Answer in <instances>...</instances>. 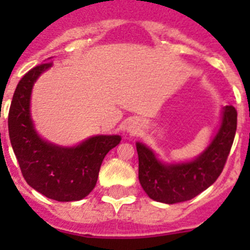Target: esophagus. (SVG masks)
I'll list each match as a JSON object with an SVG mask.
<instances>
[{
  "label": "esophagus",
  "mask_w": 250,
  "mask_h": 250,
  "mask_svg": "<svg viewBox=\"0 0 250 250\" xmlns=\"http://www.w3.org/2000/svg\"><path fill=\"white\" fill-rule=\"evenodd\" d=\"M127 130H129L130 132H134V130H135V129H134V127H132V126H130L129 129H127Z\"/></svg>",
  "instance_id": "1"
}]
</instances>
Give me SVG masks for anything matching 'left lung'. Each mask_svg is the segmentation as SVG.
Segmentation results:
<instances>
[{
	"instance_id": "8db88e82",
	"label": "left lung",
	"mask_w": 250,
	"mask_h": 250,
	"mask_svg": "<svg viewBox=\"0 0 250 250\" xmlns=\"http://www.w3.org/2000/svg\"><path fill=\"white\" fill-rule=\"evenodd\" d=\"M237 131V110L223 111L222 126L211 144L191 163L164 165L150 149L138 143L139 180L145 193L165 204L187 202L210 187L222 174Z\"/></svg>"
}]
</instances>
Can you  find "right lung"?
Here are the masks:
<instances>
[{"label": "right lung", "mask_w": 250, "mask_h": 250, "mask_svg": "<svg viewBox=\"0 0 250 250\" xmlns=\"http://www.w3.org/2000/svg\"><path fill=\"white\" fill-rule=\"evenodd\" d=\"M51 65V61H46L35 66L20 80L8 112V134L26 183L50 199L74 202L94 189L104 158L121 138L94 136L70 149L39 138L30 118L31 90L37 77Z\"/></svg>", "instance_id": "add662e5"}]
</instances>
